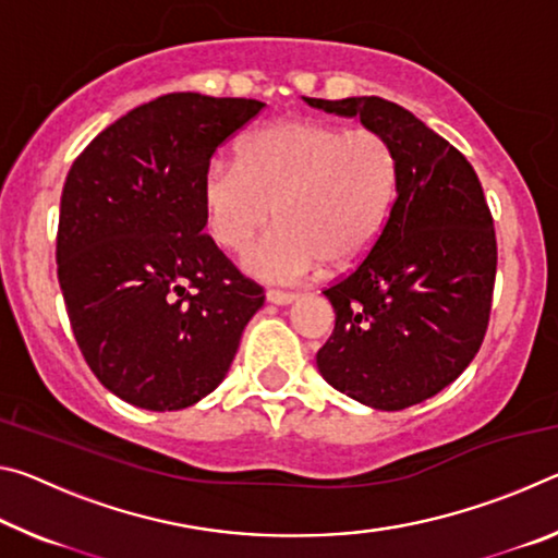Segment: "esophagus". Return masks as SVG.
Returning <instances> with one entry per match:
<instances>
[{"mask_svg":"<svg viewBox=\"0 0 558 558\" xmlns=\"http://www.w3.org/2000/svg\"><path fill=\"white\" fill-rule=\"evenodd\" d=\"M266 298H268V302H272V305H290V302L298 295L295 292H286V290H268Z\"/></svg>","mask_w":558,"mask_h":558,"instance_id":"1","label":"esophagus"}]
</instances>
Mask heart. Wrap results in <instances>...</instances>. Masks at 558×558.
<instances>
[{"mask_svg":"<svg viewBox=\"0 0 558 558\" xmlns=\"http://www.w3.org/2000/svg\"><path fill=\"white\" fill-rule=\"evenodd\" d=\"M396 192V155L381 132L323 120H282L251 132L239 162L214 159L204 174L209 231L239 251L270 221L280 223L243 253L251 276L298 282L323 266L362 260L379 239Z\"/></svg>","mask_w":558,"mask_h":558,"instance_id":"1","label":"heart"}]
</instances>
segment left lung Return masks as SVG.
<instances>
[{
  "label": "left lung",
  "mask_w": 558,
  "mask_h": 558,
  "mask_svg": "<svg viewBox=\"0 0 558 558\" xmlns=\"http://www.w3.org/2000/svg\"><path fill=\"white\" fill-rule=\"evenodd\" d=\"M389 140L396 199L379 239L325 298L335 332L317 352L329 386L379 411L446 389L483 344L497 272L493 214L475 169L391 100L305 98Z\"/></svg>",
  "instance_id": "1"
}]
</instances>
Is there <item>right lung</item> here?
<instances>
[{
  "mask_svg": "<svg viewBox=\"0 0 558 558\" xmlns=\"http://www.w3.org/2000/svg\"><path fill=\"white\" fill-rule=\"evenodd\" d=\"M263 108L169 93L102 130L65 177V313L90 372L137 409L179 411L211 393L266 300L202 233L216 147Z\"/></svg>",
  "mask_w": 558,
  "mask_h": 558,
  "instance_id": "right-lung-1",
  "label": "right lung"
}]
</instances>
